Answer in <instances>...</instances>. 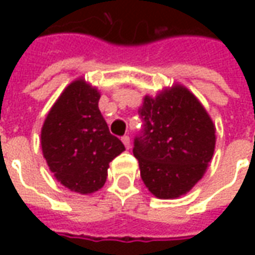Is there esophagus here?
<instances>
[{"label":"esophagus","instance_id":"1","mask_svg":"<svg viewBox=\"0 0 255 255\" xmlns=\"http://www.w3.org/2000/svg\"><path fill=\"white\" fill-rule=\"evenodd\" d=\"M122 140H123V143H124V146H126L127 149H129V146H131V142H129V136H128V135H124V136L122 138Z\"/></svg>","mask_w":255,"mask_h":255}]
</instances>
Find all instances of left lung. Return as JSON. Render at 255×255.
<instances>
[{
    "label": "left lung",
    "instance_id": "1",
    "mask_svg": "<svg viewBox=\"0 0 255 255\" xmlns=\"http://www.w3.org/2000/svg\"><path fill=\"white\" fill-rule=\"evenodd\" d=\"M143 127L133 139V155L149 191L177 198L203 176L216 144V128L197 97L175 84L139 109Z\"/></svg>",
    "mask_w": 255,
    "mask_h": 255
}]
</instances>
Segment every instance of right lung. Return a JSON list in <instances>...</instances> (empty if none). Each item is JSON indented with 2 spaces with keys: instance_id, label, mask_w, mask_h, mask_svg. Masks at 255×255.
Returning <instances> with one entry per match:
<instances>
[{
  "instance_id": "obj_1",
  "label": "right lung",
  "mask_w": 255,
  "mask_h": 255,
  "mask_svg": "<svg viewBox=\"0 0 255 255\" xmlns=\"http://www.w3.org/2000/svg\"><path fill=\"white\" fill-rule=\"evenodd\" d=\"M100 93L75 80L49 112L41 131L43 157L63 186L79 194L98 191L108 168L126 147L109 132L98 109Z\"/></svg>"
}]
</instances>
